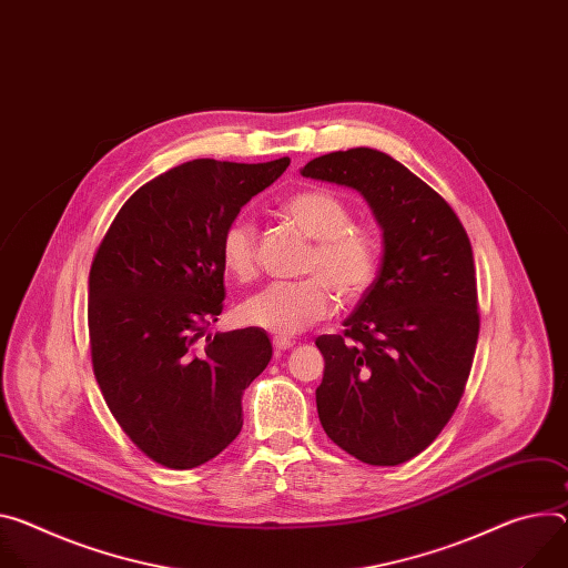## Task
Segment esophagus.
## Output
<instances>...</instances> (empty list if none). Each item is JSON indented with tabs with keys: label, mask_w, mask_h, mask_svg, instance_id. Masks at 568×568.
<instances>
[{
	"label": "esophagus",
	"mask_w": 568,
	"mask_h": 568,
	"mask_svg": "<svg viewBox=\"0 0 568 568\" xmlns=\"http://www.w3.org/2000/svg\"><path fill=\"white\" fill-rule=\"evenodd\" d=\"M294 344H296V342L290 339V337H274V348H276V353H283V351L292 348Z\"/></svg>",
	"instance_id": "1"
}]
</instances>
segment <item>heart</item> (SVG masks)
I'll use <instances>...</instances> for the list:
<instances>
[{
    "label": "heart",
    "mask_w": 568,
    "mask_h": 568,
    "mask_svg": "<svg viewBox=\"0 0 568 568\" xmlns=\"http://www.w3.org/2000/svg\"><path fill=\"white\" fill-rule=\"evenodd\" d=\"M281 213L313 240L301 281H276L240 305V320L278 337H292L328 320L337 294L357 301L369 292L381 270V240L374 229L351 222L348 205L333 192L305 187L281 203ZM224 270L246 283L255 276V226L246 217L226 224L220 237Z\"/></svg>",
    "instance_id": "1"
}]
</instances>
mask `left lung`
<instances>
[{
  "label": "left lung",
  "mask_w": 568,
  "mask_h": 568,
  "mask_svg": "<svg viewBox=\"0 0 568 568\" xmlns=\"http://www.w3.org/2000/svg\"><path fill=\"white\" fill-rule=\"evenodd\" d=\"M301 174L357 190L383 229L374 285L342 335L315 342L317 412L342 450L396 467L437 439L467 387L480 331L471 242L446 199L383 151H333Z\"/></svg>",
  "instance_id": "8db88e82"
}]
</instances>
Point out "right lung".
I'll list each match as a JSON object with an SVG mask.
<instances>
[{
  "label": "right lung",
  "instance_id": "1",
  "mask_svg": "<svg viewBox=\"0 0 568 568\" xmlns=\"http://www.w3.org/2000/svg\"><path fill=\"white\" fill-rule=\"evenodd\" d=\"M287 165L183 163L122 205L92 257L94 378L129 439L168 469H194L240 435L242 392L272 359L263 328L196 339L224 311L222 231Z\"/></svg>",
  "mask_w": 568,
  "mask_h": 568
}]
</instances>
